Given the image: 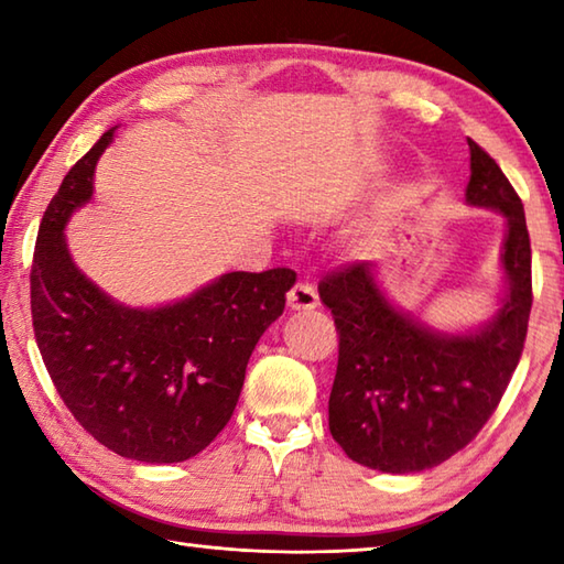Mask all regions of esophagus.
I'll return each instance as SVG.
<instances>
[{"label":"esophagus","instance_id":"1","mask_svg":"<svg viewBox=\"0 0 564 564\" xmlns=\"http://www.w3.org/2000/svg\"><path fill=\"white\" fill-rule=\"evenodd\" d=\"M318 305V293L311 283H295L289 291V308L291 311H311Z\"/></svg>","mask_w":564,"mask_h":564}]
</instances>
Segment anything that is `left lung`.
I'll use <instances>...</instances> for the list:
<instances>
[{"label": "left lung", "instance_id": "1", "mask_svg": "<svg viewBox=\"0 0 564 564\" xmlns=\"http://www.w3.org/2000/svg\"><path fill=\"white\" fill-rule=\"evenodd\" d=\"M470 144L465 198L508 218V295L488 326L445 336L410 321L378 291L370 263L323 275L321 301L338 330L328 427L350 460L420 473L475 441L518 368L532 308V251L524 208L495 159Z\"/></svg>", "mask_w": 564, "mask_h": 564}]
</instances>
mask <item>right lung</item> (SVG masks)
Listing matches in <instances>:
<instances>
[{
    "mask_svg": "<svg viewBox=\"0 0 564 564\" xmlns=\"http://www.w3.org/2000/svg\"><path fill=\"white\" fill-rule=\"evenodd\" d=\"M111 137L76 161L42 216L30 273L34 338L56 393L94 441L131 460L184 463L231 420L248 358L283 313L295 273L234 271L164 308L113 303L64 241Z\"/></svg>",
    "mask_w": 564,
    "mask_h": 564,
    "instance_id": "add662e5",
    "label": "right lung"
}]
</instances>
